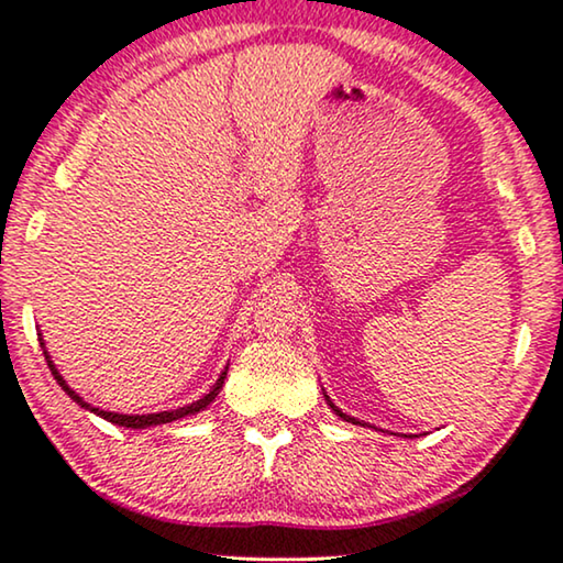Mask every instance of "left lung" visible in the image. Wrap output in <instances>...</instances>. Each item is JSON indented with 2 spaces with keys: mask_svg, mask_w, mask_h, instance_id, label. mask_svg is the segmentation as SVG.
<instances>
[{
  "mask_svg": "<svg viewBox=\"0 0 563 563\" xmlns=\"http://www.w3.org/2000/svg\"><path fill=\"white\" fill-rule=\"evenodd\" d=\"M324 401H328V406H330V409H332V411H335V413H338V417H340L342 421H350V423H361V421H357V419H353V417H347V413H342V411L338 409V406L330 401V396H328V394H324Z\"/></svg>",
  "mask_w": 563,
  "mask_h": 563,
  "instance_id": "left-lung-1",
  "label": "left lung"
}]
</instances>
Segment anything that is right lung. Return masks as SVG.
<instances>
[{"instance_id":"right-lung-1","label":"right lung","mask_w":563,"mask_h":563,"mask_svg":"<svg viewBox=\"0 0 563 563\" xmlns=\"http://www.w3.org/2000/svg\"><path fill=\"white\" fill-rule=\"evenodd\" d=\"M40 347H43V353H45V361H47V368H51L53 378L58 380V386L65 390V394H68V396L73 398V401H76V404L80 406V409L91 411V413H96V417H101V419L111 421V423H117V427H124V429H146V427H159V423H169V421H177V419L192 417V413H200V411H206L208 406L216 401V396L221 394V388H223V380H225V373H228V365H225V368L221 371V376H218V380H216V386L210 388L206 396L198 398V401L187 404V406H180V409L157 411V413H117V411H103V409H96V406H91V404H88V401H84V398H80V396L76 394V390H73V388L68 386V383H65V378L60 376L58 368H55L53 357L47 355V350H45V342H43V335H40Z\"/></svg>"}]
</instances>
